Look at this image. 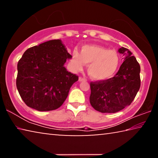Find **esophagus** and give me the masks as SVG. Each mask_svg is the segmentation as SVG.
Masks as SVG:
<instances>
[{"label":"esophagus","mask_w":158,"mask_h":158,"mask_svg":"<svg viewBox=\"0 0 158 158\" xmlns=\"http://www.w3.org/2000/svg\"><path fill=\"white\" fill-rule=\"evenodd\" d=\"M79 81H85V78H84V77H79Z\"/></svg>","instance_id":"34e87169"}]
</instances>
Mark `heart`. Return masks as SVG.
<instances>
[{
  "mask_svg": "<svg viewBox=\"0 0 158 158\" xmlns=\"http://www.w3.org/2000/svg\"><path fill=\"white\" fill-rule=\"evenodd\" d=\"M70 63L74 69L81 70L84 64L88 65L87 72L93 79L105 80L113 75L119 64V58L116 52L94 44L81 47L79 53L74 51Z\"/></svg>",
  "mask_w": 158,
  "mask_h": 158,
  "instance_id": "obj_1",
  "label": "heart"
}]
</instances>
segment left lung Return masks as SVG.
I'll list each match as a JSON object with an SVG mask.
<instances>
[{
  "label": "left lung",
  "instance_id": "1",
  "mask_svg": "<svg viewBox=\"0 0 158 158\" xmlns=\"http://www.w3.org/2000/svg\"><path fill=\"white\" fill-rule=\"evenodd\" d=\"M118 52L125 56V58L114 77L90 84V103L101 113L122 110L132 103L139 90V64L126 48H120Z\"/></svg>",
  "mask_w": 158,
  "mask_h": 158
}]
</instances>
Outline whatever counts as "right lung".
Masks as SVG:
<instances>
[{
	"mask_svg": "<svg viewBox=\"0 0 158 158\" xmlns=\"http://www.w3.org/2000/svg\"><path fill=\"white\" fill-rule=\"evenodd\" d=\"M71 55L60 40L28 49L17 64L16 84L28 106L40 111L55 110L63 105L79 77L64 67Z\"/></svg>",
	"mask_w": 158,
	"mask_h": 158,
	"instance_id": "obj_1",
	"label": "right lung"
}]
</instances>
